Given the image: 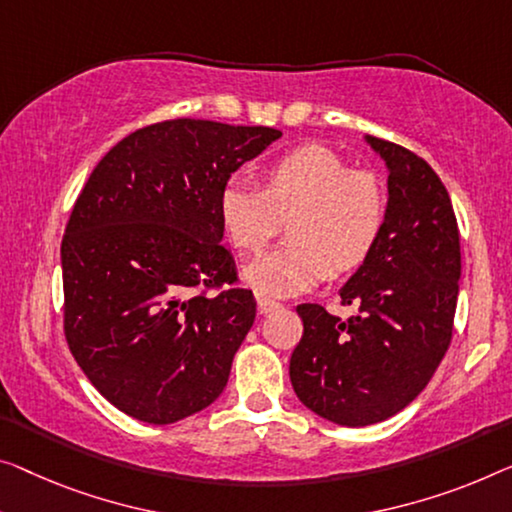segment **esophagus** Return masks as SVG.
<instances>
[{"instance_id":"1","label":"esophagus","mask_w":512,"mask_h":512,"mask_svg":"<svg viewBox=\"0 0 512 512\" xmlns=\"http://www.w3.org/2000/svg\"><path fill=\"white\" fill-rule=\"evenodd\" d=\"M278 308H280V303H278V301L266 299V296H259V299H257V310H259V315H269V312L278 310Z\"/></svg>"}]
</instances>
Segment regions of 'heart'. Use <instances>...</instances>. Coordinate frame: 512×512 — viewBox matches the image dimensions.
<instances>
[{
  "instance_id": "heart-1",
  "label": "heart",
  "mask_w": 512,
  "mask_h": 512,
  "mask_svg": "<svg viewBox=\"0 0 512 512\" xmlns=\"http://www.w3.org/2000/svg\"><path fill=\"white\" fill-rule=\"evenodd\" d=\"M386 183L372 170H352L324 144H303L259 170V190L225 183L218 220L241 255H259L285 223V246L246 269L259 294L292 296L326 276L361 266L386 225Z\"/></svg>"
}]
</instances>
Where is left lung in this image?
Masks as SVG:
<instances>
[{
  "label": "left lung",
  "instance_id": "obj_1",
  "mask_svg": "<svg viewBox=\"0 0 512 512\" xmlns=\"http://www.w3.org/2000/svg\"><path fill=\"white\" fill-rule=\"evenodd\" d=\"M388 167V213L375 250L340 289V319L301 303V342L289 361L299 400L347 427L386 421L416 398L453 338L460 232L448 190L414 151L368 135Z\"/></svg>",
  "mask_w": 512,
  "mask_h": 512
}]
</instances>
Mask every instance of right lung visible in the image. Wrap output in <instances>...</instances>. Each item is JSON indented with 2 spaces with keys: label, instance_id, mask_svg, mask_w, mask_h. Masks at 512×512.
Here are the masks:
<instances>
[{
  "label": "right lung",
  "instance_id": "right-lung-1",
  "mask_svg": "<svg viewBox=\"0 0 512 512\" xmlns=\"http://www.w3.org/2000/svg\"><path fill=\"white\" fill-rule=\"evenodd\" d=\"M280 135L160 121L114 144L80 190L61 241L66 342L137 421L177 423L223 393L257 303L220 243L218 195Z\"/></svg>",
  "mask_w": 512,
  "mask_h": 512
}]
</instances>
